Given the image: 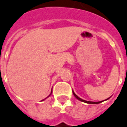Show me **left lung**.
Wrapping results in <instances>:
<instances>
[{"mask_svg":"<svg viewBox=\"0 0 127 127\" xmlns=\"http://www.w3.org/2000/svg\"><path fill=\"white\" fill-rule=\"evenodd\" d=\"M73 95H74V96L78 99V100H79L82 101V102H86V103H88V104H99L100 103V102H102V101H100V102H90V101H87V100H82V99H81L80 97H79L77 95L73 92ZM108 98V99H109ZM108 99H107V100H108Z\"/></svg>","mask_w":127,"mask_h":127,"instance_id":"obj_1","label":"left lung"}]
</instances>
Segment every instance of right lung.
<instances>
[{"label": "right lung", "instance_id": "1", "mask_svg": "<svg viewBox=\"0 0 127 127\" xmlns=\"http://www.w3.org/2000/svg\"><path fill=\"white\" fill-rule=\"evenodd\" d=\"M51 93H52V91H51ZM50 95H51V94H50ZM49 96H48V97H49Z\"/></svg>", "mask_w": 127, "mask_h": 127}]
</instances>
